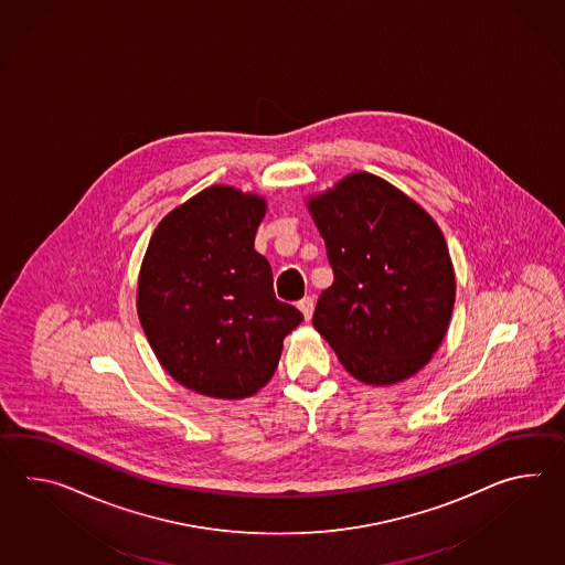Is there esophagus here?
Wrapping results in <instances>:
<instances>
[{
    "instance_id": "1",
    "label": "esophagus",
    "mask_w": 565,
    "mask_h": 565,
    "mask_svg": "<svg viewBox=\"0 0 565 565\" xmlns=\"http://www.w3.org/2000/svg\"><path fill=\"white\" fill-rule=\"evenodd\" d=\"M298 308H300V312L303 313V320H310L313 312V298H310V296L301 298V300L298 301Z\"/></svg>"
}]
</instances>
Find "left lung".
<instances>
[{"instance_id": "1", "label": "left lung", "mask_w": 565, "mask_h": 565, "mask_svg": "<svg viewBox=\"0 0 565 565\" xmlns=\"http://www.w3.org/2000/svg\"><path fill=\"white\" fill-rule=\"evenodd\" d=\"M308 209L334 271L316 303L313 328L363 383L393 385L415 375L438 351L456 300L436 221L369 172L342 178Z\"/></svg>"}]
</instances>
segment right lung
<instances>
[{"instance_id":"add662e5","label":"right lung","mask_w":565,"mask_h":565,"mask_svg":"<svg viewBox=\"0 0 565 565\" xmlns=\"http://www.w3.org/2000/svg\"><path fill=\"white\" fill-rule=\"evenodd\" d=\"M265 204L211 186L166 214L139 269L138 313L163 369L189 390L243 399L276 373L284 339L303 320L274 294L255 252Z\"/></svg>"}]
</instances>
